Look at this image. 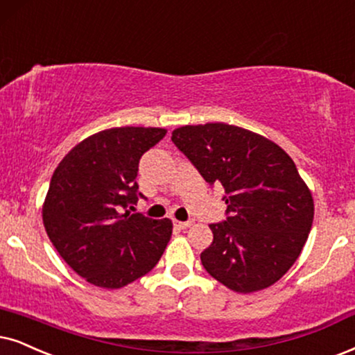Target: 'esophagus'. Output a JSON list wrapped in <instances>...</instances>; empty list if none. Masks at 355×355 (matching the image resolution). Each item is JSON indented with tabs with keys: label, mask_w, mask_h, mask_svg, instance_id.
Masks as SVG:
<instances>
[{
	"label": "esophagus",
	"mask_w": 355,
	"mask_h": 355,
	"mask_svg": "<svg viewBox=\"0 0 355 355\" xmlns=\"http://www.w3.org/2000/svg\"><path fill=\"white\" fill-rule=\"evenodd\" d=\"M193 224V221H173V226L177 227V230H187V227H190Z\"/></svg>",
	"instance_id": "obj_1"
}]
</instances>
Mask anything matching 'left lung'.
I'll return each instance as SVG.
<instances>
[{
	"label": "left lung",
	"mask_w": 355,
	"mask_h": 355,
	"mask_svg": "<svg viewBox=\"0 0 355 355\" xmlns=\"http://www.w3.org/2000/svg\"><path fill=\"white\" fill-rule=\"evenodd\" d=\"M172 142L211 187L224 188L226 219L209 224L201 263L227 288L250 293L280 280L311 231L315 205L297 165L268 139L224 123L183 125Z\"/></svg>",
	"instance_id": "8db88e82"
}]
</instances>
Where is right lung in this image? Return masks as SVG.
<instances>
[{"mask_svg":"<svg viewBox=\"0 0 355 355\" xmlns=\"http://www.w3.org/2000/svg\"><path fill=\"white\" fill-rule=\"evenodd\" d=\"M167 131L114 128L93 134L58 164L42 208L57 252L92 285L121 288L157 266L172 236L170 219L131 213L146 198L139 160Z\"/></svg>","mask_w":355,"mask_h":355,"instance_id":"1","label":"right lung"}]
</instances>
